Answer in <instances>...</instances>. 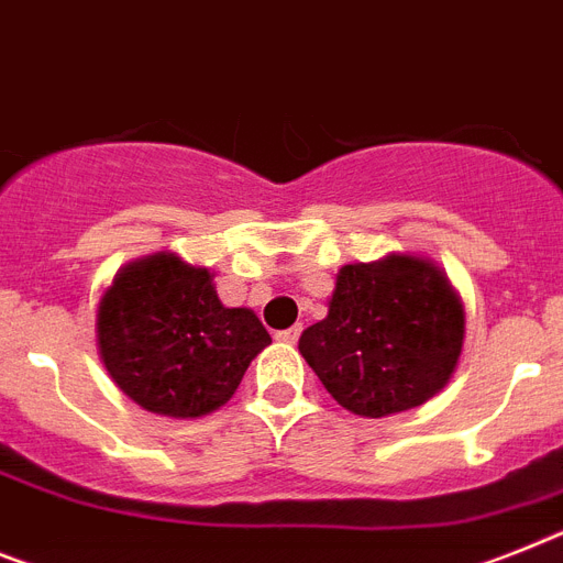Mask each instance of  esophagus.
Here are the masks:
<instances>
[{
	"mask_svg": "<svg viewBox=\"0 0 563 563\" xmlns=\"http://www.w3.org/2000/svg\"><path fill=\"white\" fill-rule=\"evenodd\" d=\"M300 332H303V325H291V329H283V332L274 334V338L283 340V343H297Z\"/></svg>",
	"mask_w": 563,
	"mask_h": 563,
	"instance_id": "obj_1",
	"label": "esophagus"
}]
</instances>
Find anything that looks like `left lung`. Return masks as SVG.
Segmentation results:
<instances>
[{
	"instance_id": "8db88e82",
	"label": "left lung",
	"mask_w": 563,
	"mask_h": 563,
	"mask_svg": "<svg viewBox=\"0 0 563 563\" xmlns=\"http://www.w3.org/2000/svg\"><path fill=\"white\" fill-rule=\"evenodd\" d=\"M464 346V306L429 260L391 254L338 274L329 314L300 334L325 391L363 418L427 404Z\"/></svg>"
}]
</instances>
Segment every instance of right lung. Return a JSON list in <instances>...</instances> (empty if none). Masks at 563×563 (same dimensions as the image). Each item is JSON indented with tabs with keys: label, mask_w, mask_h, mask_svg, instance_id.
Wrapping results in <instances>:
<instances>
[{
	"label": "right lung",
	"mask_w": 563,
	"mask_h": 563,
	"mask_svg": "<svg viewBox=\"0 0 563 563\" xmlns=\"http://www.w3.org/2000/svg\"><path fill=\"white\" fill-rule=\"evenodd\" d=\"M97 343L113 384L143 409L200 418L238 391L272 338L254 311L220 303L206 268L159 252L117 274Z\"/></svg>",
	"instance_id": "1"
}]
</instances>
